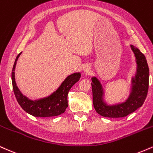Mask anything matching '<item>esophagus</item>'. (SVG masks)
Listing matches in <instances>:
<instances>
[{
    "instance_id": "esophagus-1",
    "label": "esophagus",
    "mask_w": 153,
    "mask_h": 153,
    "mask_svg": "<svg viewBox=\"0 0 153 153\" xmlns=\"http://www.w3.org/2000/svg\"><path fill=\"white\" fill-rule=\"evenodd\" d=\"M84 71H85L86 73L89 72V68H88V66H85V67H84Z\"/></svg>"
}]
</instances>
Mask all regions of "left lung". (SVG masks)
<instances>
[{
  "instance_id": "8db88e82",
  "label": "left lung",
  "mask_w": 153,
  "mask_h": 153,
  "mask_svg": "<svg viewBox=\"0 0 153 153\" xmlns=\"http://www.w3.org/2000/svg\"><path fill=\"white\" fill-rule=\"evenodd\" d=\"M137 64V74L132 79V87L129 97L125 102L115 105H107L103 100V89L96 77H92L93 105L96 112L105 117H123L134 112L144 103L149 87V68L145 55L131 45Z\"/></svg>"
}]
</instances>
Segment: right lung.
Returning <instances> with one entry per match:
<instances>
[{
  "mask_svg": "<svg viewBox=\"0 0 153 153\" xmlns=\"http://www.w3.org/2000/svg\"><path fill=\"white\" fill-rule=\"evenodd\" d=\"M21 53L16 57L12 70V84L14 94L17 102L27 113L34 117H48L57 116L65 112L68 107L67 96L69 91L75 83H76L81 77L80 73H74L67 76L63 82L56 91L48 97L41 100H28L26 97L23 96L16 86L15 81V68L18 59Z\"/></svg>",
  "mask_w": 153,
  "mask_h": 153,
  "instance_id": "right-lung-1",
  "label": "right lung"
}]
</instances>
